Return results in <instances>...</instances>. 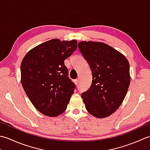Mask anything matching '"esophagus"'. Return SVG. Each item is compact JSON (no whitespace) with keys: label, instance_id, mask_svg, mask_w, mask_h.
I'll return each mask as SVG.
<instances>
[{"label":"esophagus","instance_id":"esophagus-1","mask_svg":"<svg viewBox=\"0 0 150 150\" xmlns=\"http://www.w3.org/2000/svg\"><path fill=\"white\" fill-rule=\"evenodd\" d=\"M74 81H75V84H76V85H79V79H77V80H75Z\"/></svg>","mask_w":150,"mask_h":150}]
</instances>
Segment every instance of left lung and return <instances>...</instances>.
I'll use <instances>...</instances> for the list:
<instances>
[{
    "instance_id": "1",
    "label": "left lung",
    "mask_w": 150,
    "mask_h": 150,
    "mask_svg": "<svg viewBox=\"0 0 150 150\" xmlns=\"http://www.w3.org/2000/svg\"><path fill=\"white\" fill-rule=\"evenodd\" d=\"M78 47L92 72L91 86L82 93L85 107L95 117H107L119 108L128 92V60L103 42L82 41Z\"/></svg>"
}]
</instances>
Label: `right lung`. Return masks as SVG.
<instances>
[{"instance_id":"right-lung-1","label":"right lung","mask_w":150,"mask_h":150,"mask_svg":"<svg viewBox=\"0 0 150 150\" xmlns=\"http://www.w3.org/2000/svg\"><path fill=\"white\" fill-rule=\"evenodd\" d=\"M77 47V41L52 39L35 47L22 60L21 83L36 109L54 117L67 108L75 84L68 77L64 60Z\"/></svg>"}]
</instances>
